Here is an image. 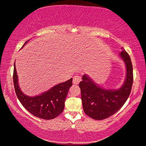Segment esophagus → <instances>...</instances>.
Masks as SVG:
<instances>
[{
    "label": "esophagus",
    "instance_id": "1",
    "mask_svg": "<svg viewBox=\"0 0 146 146\" xmlns=\"http://www.w3.org/2000/svg\"><path fill=\"white\" fill-rule=\"evenodd\" d=\"M80 81H81V78L78 76H74V77L73 78L74 84H78Z\"/></svg>",
    "mask_w": 146,
    "mask_h": 146
}]
</instances>
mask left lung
Wrapping results in <instances>:
<instances>
[{
  "instance_id": "left-lung-1",
  "label": "left lung",
  "mask_w": 146,
  "mask_h": 146,
  "mask_svg": "<svg viewBox=\"0 0 146 146\" xmlns=\"http://www.w3.org/2000/svg\"><path fill=\"white\" fill-rule=\"evenodd\" d=\"M119 56L126 68L124 83L117 90H106L98 86L88 76L84 74L79 84L85 113L91 118L102 120L117 112L130 94L133 84V67L130 57L123 48Z\"/></svg>"
}]
</instances>
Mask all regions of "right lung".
<instances>
[{"label": "right lung", "mask_w": 146, "mask_h": 146, "mask_svg": "<svg viewBox=\"0 0 146 146\" xmlns=\"http://www.w3.org/2000/svg\"><path fill=\"white\" fill-rule=\"evenodd\" d=\"M28 41L24 44L23 46ZM13 82L16 94L25 108L36 117L41 119H51L56 117L63 111L66 98L70 88L72 86V78L54 86L40 95L34 97L29 96L25 95L20 88L15 63Z\"/></svg>", "instance_id": "1"}]
</instances>
